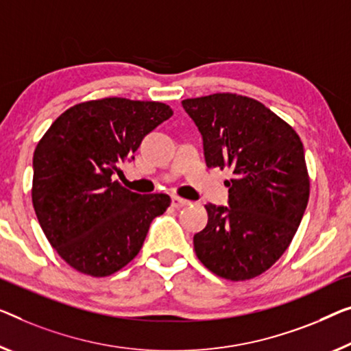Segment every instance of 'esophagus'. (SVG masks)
<instances>
[{
    "label": "esophagus",
    "instance_id": "34e87169",
    "mask_svg": "<svg viewBox=\"0 0 351 351\" xmlns=\"http://www.w3.org/2000/svg\"><path fill=\"white\" fill-rule=\"evenodd\" d=\"M187 205H191L189 200H184V198H181V197H171V206L173 208L181 209Z\"/></svg>",
    "mask_w": 351,
    "mask_h": 351
}]
</instances>
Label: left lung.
Masks as SVG:
<instances>
[{
	"label": "left lung",
	"mask_w": 351,
	"mask_h": 351,
	"mask_svg": "<svg viewBox=\"0 0 351 351\" xmlns=\"http://www.w3.org/2000/svg\"><path fill=\"white\" fill-rule=\"evenodd\" d=\"M203 137L208 167L232 169L228 206L205 205L193 237L198 260L219 277L247 280L289 247L309 202L304 148L290 124L252 97L233 93L184 99Z\"/></svg>",
	"instance_id": "1"
}]
</instances>
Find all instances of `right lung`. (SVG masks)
<instances>
[{
    "label": "right lung",
    "mask_w": 351,
    "mask_h": 351,
    "mask_svg": "<svg viewBox=\"0 0 351 351\" xmlns=\"http://www.w3.org/2000/svg\"><path fill=\"white\" fill-rule=\"evenodd\" d=\"M173 114L167 104L104 97L61 113L39 140L31 198L47 239L78 273L106 277L137 257L165 193L140 195L114 173L146 134Z\"/></svg>",
    "instance_id": "right-lung-1"
}]
</instances>
